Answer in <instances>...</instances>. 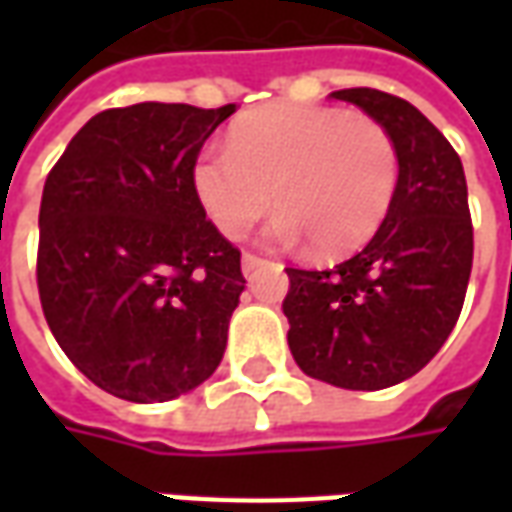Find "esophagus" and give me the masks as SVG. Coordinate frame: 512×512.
<instances>
[{
	"label": "esophagus",
	"mask_w": 512,
	"mask_h": 512,
	"mask_svg": "<svg viewBox=\"0 0 512 512\" xmlns=\"http://www.w3.org/2000/svg\"><path fill=\"white\" fill-rule=\"evenodd\" d=\"M260 266H266V260H263V257L249 255V252L241 257V271H244V277H252Z\"/></svg>",
	"instance_id": "obj_1"
}]
</instances>
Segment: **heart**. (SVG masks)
Wrapping results in <instances>:
<instances>
[{"instance_id":"b5f03b06","label":"heart","mask_w":512,"mask_h":512,"mask_svg":"<svg viewBox=\"0 0 512 512\" xmlns=\"http://www.w3.org/2000/svg\"><path fill=\"white\" fill-rule=\"evenodd\" d=\"M224 150L191 167L202 211L227 238H241L274 205L268 241L310 238L337 257L365 246L392 211L400 158L378 120L334 106L271 104L241 117Z\"/></svg>"}]
</instances>
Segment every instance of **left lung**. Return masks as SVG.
Segmentation results:
<instances>
[{
	"label": "left lung",
	"instance_id": "1",
	"mask_svg": "<svg viewBox=\"0 0 512 512\" xmlns=\"http://www.w3.org/2000/svg\"><path fill=\"white\" fill-rule=\"evenodd\" d=\"M392 134L400 178L392 211L370 244L340 266L285 268L288 345L310 378L376 392L417 376L458 321L472 274V219L463 164L428 117L403 98L351 87Z\"/></svg>",
	"mask_w": 512,
	"mask_h": 512
}]
</instances>
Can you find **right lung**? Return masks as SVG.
<instances>
[{
    "label": "right lung",
    "instance_id": "add662e5",
    "mask_svg": "<svg viewBox=\"0 0 512 512\" xmlns=\"http://www.w3.org/2000/svg\"><path fill=\"white\" fill-rule=\"evenodd\" d=\"M235 104L106 109L73 136L40 200L38 290L65 356L95 386L164 403L213 376L246 288L241 252L191 189Z\"/></svg>",
    "mask_w": 512,
    "mask_h": 512
}]
</instances>
